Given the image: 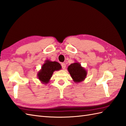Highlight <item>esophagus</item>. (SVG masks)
Masks as SVG:
<instances>
[{
  "instance_id": "1",
  "label": "esophagus",
  "mask_w": 126,
  "mask_h": 126,
  "mask_svg": "<svg viewBox=\"0 0 126 126\" xmlns=\"http://www.w3.org/2000/svg\"><path fill=\"white\" fill-rule=\"evenodd\" d=\"M61 65H62V69H63V70H64V69H65V67H66L65 64L64 63H62L61 64Z\"/></svg>"
}]
</instances>
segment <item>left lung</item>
Wrapping results in <instances>:
<instances>
[{
  "mask_svg": "<svg viewBox=\"0 0 126 126\" xmlns=\"http://www.w3.org/2000/svg\"><path fill=\"white\" fill-rule=\"evenodd\" d=\"M68 70L73 81L75 83L83 81L86 78L87 71L79 62L71 64L68 66Z\"/></svg>",
  "mask_w": 126,
  "mask_h": 126,
  "instance_id": "8db88e82",
  "label": "left lung"
}]
</instances>
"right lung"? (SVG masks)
<instances>
[{"instance_id":"obj_1","label":"right lung","mask_w":126,"mask_h":126,"mask_svg":"<svg viewBox=\"0 0 126 126\" xmlns=\"http://www.w3.org/2000/svg\"><path fill=\"white\" fill-rule=\"evenodd\" d=\"M61 68V64L57 62L46 60L42 65L41 70L37 74V76L42 83L46 84L50 81L53 72L60 70Z\"/></svg>"}]
</instances>
